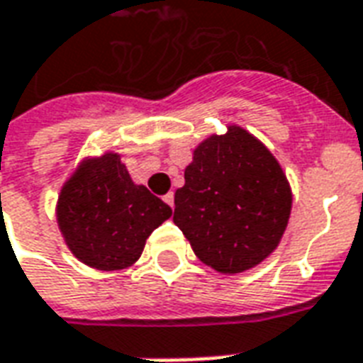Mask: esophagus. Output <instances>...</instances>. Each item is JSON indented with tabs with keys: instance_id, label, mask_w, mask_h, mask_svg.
Here are the masks:
<instances>
[{
	"instance_id": "1",
	"label": "esophagus",
	"mask_w": 363,
	"mask_h": 363,
	"mask_svg": "<svg viewBox=\"0 0 363 363\" xmlns=\"http://www.w3.org/2000/svg\"><path fill=\"white\" fill-rule=\"evenodd\" d=\"M163 202H165V203H167V206H171V208H173V206H174V194H173V192H169V194L163 196Z\"/></svg>"
}]
</instances>
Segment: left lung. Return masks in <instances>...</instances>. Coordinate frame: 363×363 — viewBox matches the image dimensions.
Here are the masks:
<instances>
[{"label":"left lung","instance_id":"8db88e82","mask_svg":"<svg viewBox=\"0 0 363 363\" xmlns=\"http://www.w3.org/2000/svg\"><path fill=\"white\" fill-rule=\"evenodd\" d=\"M291 208V184L275 155L230 125L194 150L184 186L174 192L173 221L200 262L242 273L277 248Z\"/></svg>","mask_w":363,"mask_h":363}]
</instances>
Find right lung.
Masks as SVG:
<instances>
[{
    "label": "right lung",
    "mask_w": 363,
    "mask_h": 363,
    "mask_svg": "<svg viewBox=\"0 0 363 363\" xmlns=\"http://www.w3.org/2000/svg\"><path fill=\"white\" fill-rule=\"evenodd\" d=\"M171 213L146 186L134 184L113 152L82 161L57 200V223L67 246L82 264L99 271L133 265L147 236Z\"/></svg>",
    "instance_id": "1"
}]
</instances>
